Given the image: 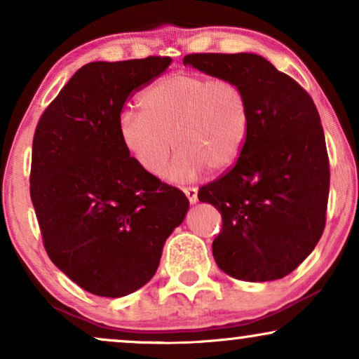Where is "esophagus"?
<instances>
[{
  "label": "esophagus",
  "mask_w": 359,
  "mask_h": 359,
  "mask_svg": "<svg viewBox=\"0 0 359 359\" xmlns=\"http://www.w3.org/2000/svg\"><path fill=\"white\" fill-rule=\"evenodd\" d=\"M183 193L186 194V198L189 199L191 204L198 203V188H194V186H189V188H183Z\"/></svg>",
  "instance_id": "esophagus-1"
}]
</instances>
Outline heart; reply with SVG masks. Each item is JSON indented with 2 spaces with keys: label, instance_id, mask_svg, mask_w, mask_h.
Segmentation results:
<instances>
[{
  "label": "heart",
  "instance_id": "heart-1",
  "mask_svg": "<svg viewBox=\"0 0 359 359\" xmlns=\"http://www.w3.org/2000/svg\"><path fill=\"white\" fill-rule=\"evenodd\" d=\"M144 114L124 111L117 121L121 144L145 173L158 176L176 145L181 151L166 171L171 181H191L209 168H232L247 145L252 111L247 93L227 78L175 73L140 96Z\"/></svg>",
  "mask_w": 359,
  "mask_h": 359
}]
</instances>
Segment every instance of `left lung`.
<instances>
[{
    "instance_id": "left-lung-1",
    "label": "left lung",
    "mask_w": 359,
    "mask_h": 359,
    "mask_svg": "<svg viewBox=\"0 0 359 359\" xmlns=\"http://www.w3.org/2000/svg\"><path fill=\"white\" fill-rule=\"evenodd\" d=\"M183 63L238 83L252 111L237 163L198 193L222 215L215 263L242 281L287 276L325 229L330 168L317 107L297 81L257 53H191Z\"/></svg>"
}]
</instances>
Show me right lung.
I'll return each instance as SVG.
<instances>
[{"label": "right lung", "mask_w": 359, "mask_h": 359, "mask_svg": "<svg viewBox=\"0 0 359 359\" xmlns=\"http://www.w3.org/2000/svg\"><path fill=\"white\" fill-rule=\"evenodd\" d=\"M170 63H86L36 127L29 181L43 247L60 271L96 296L122 297L149 283L189 209L178 188L127 155L117 132L127 97Z\"/></svg>", "instance_id": "add662e5"}]
</instances>
